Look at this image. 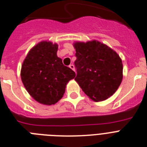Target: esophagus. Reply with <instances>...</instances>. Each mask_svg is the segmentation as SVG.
I'll return each instance as SVG.
<instances>
[{
  "label": "esophagus",
  "instance_id": "34e87169",
  "mask_svg": "<svg viewBox=\"0 0 147 147\" xmlns=\"http://www.w3.org/2000/svg\"><path fill=\"white\" fill-rule=\"evenodd\" d=\"M69 68H70V69H72V70L75 71V66H74L73 64H70V65H69Z\"/></svg>",
  "mask_w": 147,
  "mask_h": 147
}]
</instances>
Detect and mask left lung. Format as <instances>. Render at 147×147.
Wrapping results in <instances>:
<instances>
[{"mask_svg": "<svg viewBox=\"0 0 147 147\" xmlns=\"http://www.w3.org/2000/svg\"><path fill=\"white\" fill-rule=\"evenodd\" d=\"M75 66L78 82L83 92L94 101L113 95L123 79V62L119 55L96 40L77 42Z\"/></svg>", "mask_w": 147, "mask_h": 147, "instance_id": "obj_1", "label": "left lung"}]
</instances>
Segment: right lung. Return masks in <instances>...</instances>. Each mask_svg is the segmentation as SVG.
Instances as JSON below:
<instances>
[{
  "label": "right lung",
  "mask_w": 147,
  "mask_h": 147,
  "mask_svg": "<svg viewBox=\"0 0 147 147\" xmlns=\"http://www.w3.org/2000/svg\"><path fill=\"white\" fill-rule=\"evenodd\" d=\"M58 45L42 41L29 51L23 61L21 78L30 95L38 102L54 105L62 98L66 85L75 77L57 55Z\"/></svg>",
  "instance_id": "1"
}]
</instances>
